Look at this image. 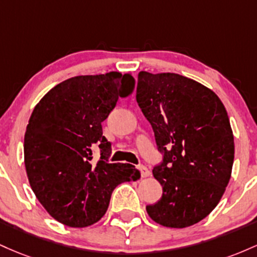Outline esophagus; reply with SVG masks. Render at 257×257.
Instances as JSON below:
<instances>
[{
    "label": "esophagus",
    "instance_id": "obj_1",
    "mask_svg": "<svg viewBox=\"0 0 257 257\" xmlns=\"http://www.w3.org/2000/svg\"><path fill=\"white\" fill-rule=\"evenodd\" d=\"M138 170H140L141 171V175H142V177H149V176H151V171H149L148 169H147L146 166H143V165H140L138 166Z\"/></svg>",
    "mask_w": 257,
    "mask_h": 257
}]
</instances>
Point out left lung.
Returning a JSON list of instances; mask_svg holds the SVG:
<instances>
[{"label":"left lung","mask_w":257,"mask_h":257,"mask_svg":"<svg viewBox=\"0 0 257 257\" xmlns=\"http://www.w3.org/2000/svg\"><path fill=\"white\" fill-rule=\"evenodd\" d=\"M136 98L165 153L153 170L163 197L147 212L169 228L193 226L217 206L232 175L234 137L226 108L214 91L174 73L141 71Z\"/></svg>","instance_id":"1"}]
</instances>
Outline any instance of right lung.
Masks as SVG:
<instances>
[{
	"label": "right lung",
	"mask_w": 257,
	"mask_h": 257,
	"mask_svg": "<svg viewBox=\"0 0 257 257\" xmlns=\"http://www.w3.org/2000/svg\"><path fill=\"white\" fill-rule=\"evenodd\" d=\"M135 83L128 73L80 75L54 86L34 108L24 137L25 170L37 200L60 223H96L116 186L141 177L130 164H108L111 144L102 130ZM94 146L102 152L96 164L90 161Z\"/></svg>",
	"instance_id": "right-lung-1"
}]
</instances>
